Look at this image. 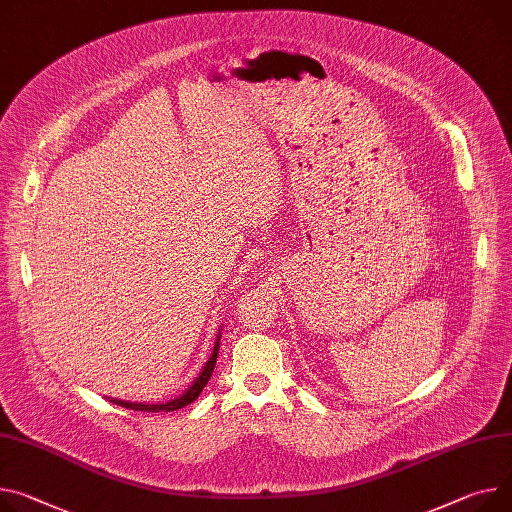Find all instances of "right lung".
Instances as JSON below:
<instances>
[{"mask_svg": "<svg viewBox=\"0 0 512 512\" xmlns=\"http://www.w3.org/2000/svg\"><path fill=\"white\" fill-rule=\"evenodd\" d=\"M219 340H221V332L217 334V342H215V346H213L211 357H209V361L205 363L201 375L194 379V383L182 393L180 398L170 400V402H166V404H141V402L137 404V402H125V400H112V398H110V402L116 404V406L129 408V410H137V412H174V410H180V408L192 404L196 398L201 396V391L205 389V385L209 383V379H211V375H213V369H215V363H217V352H219Z\"/></svg>", "mask_w": 512, "mask_h": 512, "instance_id": "obj_1", "label": "right lung"}]
</instances>
